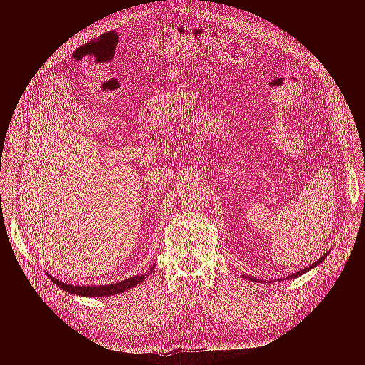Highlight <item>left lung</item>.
<instances>
[{
    "mask_svg": "<svg viewBox=\"0 0 365 365\" xmlns=\"http://www.w3.org/2000/svg\"><path fill=\"white\" fill-rule=\"evenodd\" d=\"M329 253L330 252H327V253H325L321 259H318L317 262H314L311 266H308V267H304V269H302V271H299V272H296V274H292L290 277H285V278H282V279H294V278H297V277H300V275H303V274H306V272H308V271H311V269H314V267H317L325 257H327L329 256ZM244 277V275H242ZM244 278H250V277H244ZM250 279H255V278H250Z\"/></svg>",
    "mask_w": 365,
    "mask_h": 365,
    "instance_id": "8db88e82",
    "label": "left lung"
}]
</instances>
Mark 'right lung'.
Masks as SVG:
<instances>
[{"mask_svg":"<svg viewBox=\"0 0 365 365\" xmlns=\"http://www.w3.org/2000/svg\"><path fill=\"white\" fill-rule=\"evenodd\" d=\"M153 267H155V264H152L149 274H152ZM47 275H48V272H47ZM48 277L57 287H61L63 292H68V293H72L76 296H84V297H103V296H115V294L124 293V292L133 289V287L139 285L142 281H145L148 275H136V277H131L128 279H124L121 282L108 284V285H72V284H66V282L56 279L51 275H48Z\"/></svg>","mask_w":365,"mask_h":365,"instance_id":"1","label":"right lung"}]
</instances>
